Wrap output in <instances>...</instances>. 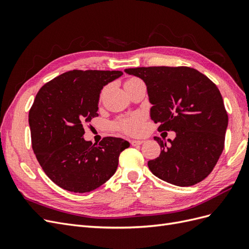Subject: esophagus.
I'll return each instance as SVG.
<instances>
[{
    "label": "esophagus",
    "instance_id": "34e87169",
    "mask_svg": "<svg viewBox=\"0 0 249 249\" xmlns=\"http://www.w3.org/2000/svg\"><path fill=\"white\" fill-rule=\"evenodd\" d=\"M143 142H144V140H132V141H131V144L134 145V146H136V145L142 144Z\"/></svg>",
    "mask_w": 249,
    "mask_h": 249
}]
</instances>
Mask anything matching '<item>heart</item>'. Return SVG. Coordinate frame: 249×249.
Masks as SVG:
<instances>
[{
	"label": "heart",
	"mask_w": 249,
	"mask_h": 249,
	"mask_svg": "<svg viewBox=\"0 0 249 249\" xmlns=\"http://www.w3.org/2000/svg\"><path fill=\"white\" fill-rule=\"evenodd\" d=\"M140 80L136 79V78H133V79H130L127 80L125 85H130V84H133V83H136V82H139ZM142 118L141 116L139 115H135V116H132L130 118H125L124 120H122L118 124V127L122 131L127 133V134H138L140 131H141V127H142Z\"/></svg>",
	"instance_id": "1"
}]
</instances>
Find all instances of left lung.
<instances>
[{
    "label": "left lung",
    "instance_id": "obj_1",
    "mask_svg": "<svg viewBox=\"0 0 249 249\" xmlns=\"http://www.w3.org/2000/svg\"><path fill=\"white\" fill-rule=\"evenodd\" d=\"M145 83L149 116L159 131L176 138L154 137L161 154L147 162L153 175L169 184L188 187L206 178L224 146L229 117L219 89L205 74L190 67L155 66L124 70Z\"/></svg>",
    "mask_w": 249,
    "mask_h": 249
}]
</instances>
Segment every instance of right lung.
I'll return each mask as SVG.
<instances>
[{"instance_id":"add662e5","label":"right lung","mask_w":249,"mask_h":249,"mask_svg":"<svg viewBox=\"0 0 249 249\" xmlns=\"http://www.w3.org/2000/svg\"><path fill=\"white\" fill-rule=\"evenodd\" d=\"M123 76L118 71H71L43 85L29 112L32 147L46 175L59 187L90 192L114 175L118 157L130 143L105 137L84 139V124L99 116L104 86Z\"/></svg>"}]
</instances>
